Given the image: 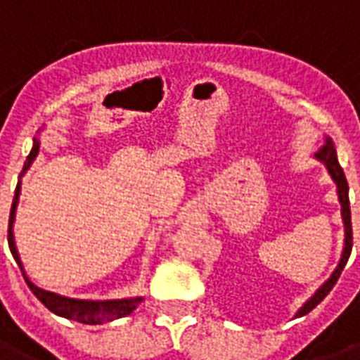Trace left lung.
Wrapping results in <instances>:
<instances>
[{"instance_id":"left-lung-1","label":"left lung","mask_w":360,"mask_h":360,"mask_svg":"<svg viewBox=\"0 0 360 360\" xmlns=\"http://www.w3.org/2000/svg\"><path fill=\"white\" fill-rule=\"evenodd\" d=\"M317 158H319L321 162H325L326 168H328V172H330V175H333V179L336 181V185H338V196H340V204H342V217H344V224H345V247H344V253H342V260H340L338 268L334 270V274L330 276V279L326 281L323 287H321L317 292H315L311 298H309L304 306H302L300 309H298V317L300 315H306L309 314L311 309L319 304V302H323V298H325L330 290H333V287L336 285V281H338L340 274H342V270H344V266L347 264V259H349L351 255V247H353V229H351V210H349V186H347V179H345V174L344 169H342V166H340L338 162V156H336V149H334V145L330 139H326L325 147L317 153Z\"/></svg>"}]
</instances>
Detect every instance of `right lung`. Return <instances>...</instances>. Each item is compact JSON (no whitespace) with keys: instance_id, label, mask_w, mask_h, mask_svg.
Wrapping results in <instances>:
<instances>
[{"instance_id":"obj_1","label":"right lung","mask_w":360,"mask_h":360,"mask_svg":"<svg viewBox=\"0 0 360 360\" xmlns=\"http://www.w3.org/2000/svg\"><path fill=\"white\" fill-rule=\"evenodd\" d=\"M39 153V141L34 139V149L32 153L27 155V160L24 164V169H22V174L26 172L30 166H32V162L35 160V156ZM18 194H20V181H18V185H16L15 191V198H13V207H11V215H9V236H7V240H9V249L15 260L18 262L22 270V276L26 279L27 287L30 290L34 292L39 302H43V306L49 308L52 314L62 315L65 319H73L79 321V323H84V325H100L103 321H113L119 319V317H126L128 314H131L136 306L139 302L143 300L141 296H137V298H124V300H103V302H92V300H75V298H65V296L54 295V292H49V290H43L39 287H35L30 279L26 278V274H24V268L20 264V257L16 253V247H15V240H13V221H15V211H16V204H18Z\"/></svg>"}]
</instances>
